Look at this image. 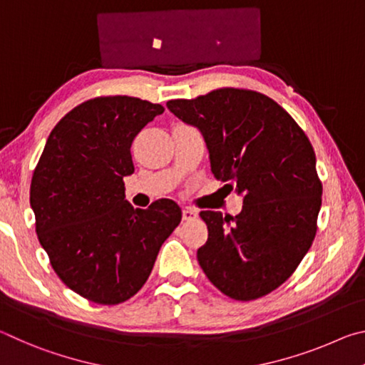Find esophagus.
<instances>
[{"label": "esophagus", "mask_w": 365, "mask_h": 365, "mask_svg": "<svg viewBox=\"0 0 365 365\" xmlns=\"http://www.w3.org/2000/svg\"><path fill=\"white\" fill-rule=\"evenodd\" d=\"M182 217H183V220H193L197 217V212L191 207H185L182 211Z\"/></svg>", "instance_id": "obj_1"}]
</instances>
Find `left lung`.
I'll return each mask as SVG.
<instances>
[{
  "label": "left lung",
  "instance_id": "obj_1",
  "mask_svg": "<svg viewBox=\"0 0 365 365\" xmlns=\"http://www.w3.org/2000/svg\"><path fill=\"white\" fill-rule=\"evenodd\" d=\"M168 108L200 128L214 177L245 196L235 217L200 212L207 242L197 250V262L228 298H262L292 277L316 238L322 182L311 141L279 103L259 91L225 86L170 100Z\"/></svg>",
  "mask_w": 365,
  "mask_h": 365
}]
</instances>
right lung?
Segmentation results:
<instances>
[{
	"instance_id": "1",
	"label": "right lung",
	"mask_w": 365,
	"mask_h": 365,
	"mask_svg": "<svg viewBox=\"0 0 365 365\" xmlns=\"http://www.w3.org/2000/svg\"><path fill=\"white\" fill-rule=\"evenodd\" d=\"M164 108L133 96H98L73 108L46 140L30 206L49 264L72 292L115 306L140 292L160 246L180 224L172 200L133 209L123 177L130 146Z\"/></svg>"
}]
</instances>
